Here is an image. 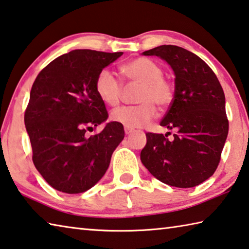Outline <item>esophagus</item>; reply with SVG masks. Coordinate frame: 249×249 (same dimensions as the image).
I'll return each mask as SVG.
<instances>
[{"mask_svg": "<svg viewBox=\"0 0 249 249\" xmlns=\"http://www.w3.org/2000/svg\"><path fill=\"white\" fill-rule=\"evenodd\" d=\"M124 130H125V134L126 135H129V134H132L133 132H135V129L134 128H130V127H125Z\"/></svg>", "mask_w": 249, "mask_h": 249, "instance_id": "esophagus-1", "label": "esophagus"}]
</instances>
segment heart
<instances>
[{"label": "heart", "instance_id": "heart-1", "mask_svg": "<svg viewBox=\"0 0 249 249\" xmlns=\"http://www.w3.org/2000/svg\"><path fill=\"white\" fill-rule=\"evenodd\" d=\"M122 75L129 85H137L135 106H123L111 112V120L125 127H142L157 115V107L165 110L173 103L175 87L163 76L164 71L159 63L148 57H137L121 67ZM99 98L107 106L119 105L123 96L122 80L109 69L99 71L94 83Z\"/></svg>", "mask_w": 249, "mask_h": 249}]
</instances>
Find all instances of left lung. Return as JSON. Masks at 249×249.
<instances>
[{
  "instance_id": "1",
  "label": "left lung",
  "mask_w": 249,
  "mask_h": 249,
  "mask_svg": "<svg viewBox=\"0 0 249 249\" xmlns=\"http://www.w3.org/2000/svg\"><path fill=\"white\" fill-rule=\"evenodd\" d=\"M142 54L160 56L174 71L175 98L160 124L175 134L147 133L140 160L162 183L197 186L213 175L228 137L223 89L209 65L186 49L160 46Z\"/></svg>"
}]
</instances>
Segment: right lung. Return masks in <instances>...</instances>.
Returning <instances> with one entry per match:
<instances>
[{
  "label": "right lung",
  "instance_id": "1",
  "mask_svg": "<svg viewBox=\"0 0 249 249\" xmlns=\"http://www.w3.org/2000/svg\"><path fill=\"white\" fill-rule=\"evenodd\" d=\"M123 52L74 50L56 57L38 74L25 111L36 169L58 192L79 194L99 182L124 138L123 125L107 123L105 102L94 87L99 71Z\"/></svg>",
  "mask_w": 249,
  "mask_h": 249
}]
</instances>
